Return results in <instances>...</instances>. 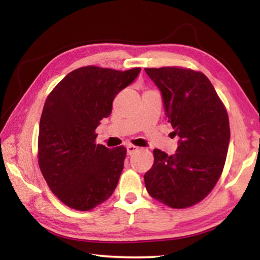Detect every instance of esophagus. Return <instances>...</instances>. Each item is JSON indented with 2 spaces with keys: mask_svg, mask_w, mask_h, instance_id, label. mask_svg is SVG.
I'll list each match as a JSON object with an SVG mask.
<instances>
[{
  "mask_svg": "<svg viewBox=\"0 0 260 260\" xmlns=\"http://www.w3.org/2000/svg\"><path fill=\"white\" fill-rule=\"evenodd\" d=\"M126 148H127V153H128V155H132V153H134L139 150V148L133 146V144H129V146H127Z\"/></svg>",
  "mask_w": 260,
  "mask_h": 260,
  "instance_id": "1",
  "label": "esophagus"
}]
</instances>
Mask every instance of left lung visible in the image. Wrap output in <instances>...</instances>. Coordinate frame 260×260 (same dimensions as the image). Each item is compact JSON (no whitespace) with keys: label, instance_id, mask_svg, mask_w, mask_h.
<instances>
[{"label":"left lung","instance_id":"1","mask_svg":"<svg viewBox=\"0 0 260 260\" xmlns=\"http://www.w3.org/2000/svg\"><path fill=\"white\" fill-rule=\"evenodd\" d=\"M144 71L159 88L167 121L180 138L174 155L153 150L144 183L160 203L189 208L209 195L222 173L231 139L226 108L202 72L177 67Z\"/></svg>","mask_w":260,"mask_h":260}]
</instances>
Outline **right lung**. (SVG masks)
<instances>
[{
    "label": "right lung",
    "instance_id": "right-lung-1",
    "mask_svg": "<svg viewBox=\"0 0 260 260\" xmlns=\"http://www.w3.org/2000/svg\"><path fill=\"white\" fill-rule=\"evenodd\" d=\"M140 71L83 67L70 72L48 95L39 131V166L50 190L69 208L89 211L116 189L126 148L96 144L95 129L110 116L117 94Z\"/></svg>",
    "mask_w": 260,
    "mask_h": 260
}]
</instances>
